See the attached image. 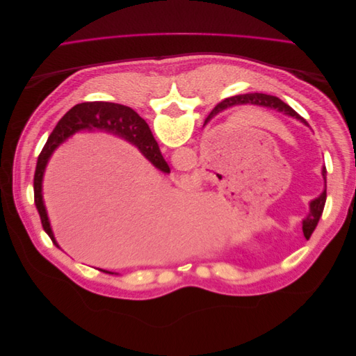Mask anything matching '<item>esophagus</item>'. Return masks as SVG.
Returning a JSON list of instances; mask_svg holds the SVG:
<instances>
[{
    "mask_svg": "<svg viewBox=\"0 0 356 356\" xmlns=\"http://www.w3.org/2000/svg\"><path fill=\"white\" fill-rule=\"evenodd\" d=\"M181 181L182 182H184V184L186 186H193V184H195V178H193V177H190V175H182V178H181Z\"/></svg>",
    "mask_w": 356,
    "mask_h": 356,
    "instance_id": "esophagus-1",
    "label": "esophagus"
}]
</instances>
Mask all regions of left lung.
<instances>
[{"mask_svg":"<svg viewBox=\"0 0 356 356\" xmlns=\"http://www.w3.org/2000/svg\"><path fill=\"white\" fill-rule=\"evenodd\" d=\"M232 105H257V106H264V108L268 110H276L279 113H284L286 115L291 117H296L297 120H300L301 123L307 124V122L305 120L303 117L300 114H297L293 108L288 104H285L284 101H281L276 96L272 95H266V93H245V95H238V96H232L229 99H224L222 102H220L217 106H215L213 111L218 113L224 108H227V106ZM322 177H324L325 181V190L322 191V195L310 202V212L307 217L303 220V233H305V238L309 239L312 233L316 229V225L319 222V218L322 212H324V207H325V200H327V169L325 166L322 168Z\"/></svg>","mask_w":356,"mask_h":356,"instance_id":"1","label":"left lung"}]
</instances>
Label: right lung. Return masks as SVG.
<instances>
[{"mask_svg": "<svg viewBox=\"0 0 356 356\" xmlns=\"http://www.w3.org/2000/svg\"><path fill=\"white\" fill-rule=\"evenodd\" d=\"M92 129H99V131L113 132L118 136L127 139L129 143L135 144L141 153L152 161V163L163 172H169V166L165 161L163 156L160 153V148L156 143V139L149 131L148 124L143 117H139L138 113H135L131 106H126L122 104L114 102H83L77 104L75 106L63 115L58 122L56 127L53 129L50 134L47 143L42 148V152L38 156L37 168L34 174V202L37 211L40 213V220L42 224V229L50 236L51 242L56 243L55 236L51 233L50 222L47 218V212L42 203V193H41V182L42 175H44V169L47 161L55 152V148L59 147L63 141L74 135L79 131H92ZM105 273H111L102 270ZM113 275V273H111Z\"/></svg>", "mask_w": 356, "mask_h": 356, "instance_id": "right-lung-1", "label": "right lung"}]
</instances>
